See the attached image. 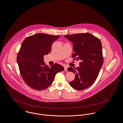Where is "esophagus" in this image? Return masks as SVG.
<instances>
[{
  "mask_svg": "<svg viewBox=\"0 0 123 123\" xmlns=\"http://www.w3.org/2000/svg\"><path fill=\"white\" fill-rule=\"evenodd\" d=\"M64 70L65 71H67L68 70V67L67 66H64Z\"/></svg>",
  "mask_w": 123,
  "mask_h": 123,
  "instance_id": "esophagus-1",
  "label": "esophagus"
}]
</instances>
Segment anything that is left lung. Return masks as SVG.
<instances>
[{
    "label": "left lung",
    "mask_w": 123,
    "mask_h": 123,
    "mask_svg": "<svg viewBox=\"0 0 123 123\" xmlns=\"http://www.w3.org/2000/svg\"><path fill=\"white\" fill-rule=\"evenodd\" d=\"M73 43V58L80 60L79 67L68 70L75 74L70 82L74 89L83 90L90 87L97 79L103 64L102 46L98 37L90 33H79L64 36Z\"/></svg>",
    "instance_id": "left-lung-1"
}]
</instances>
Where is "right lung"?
<instances>
[{
  "mask_svg": "<svg viewBox=\"0 0 123 123\" xmlns=\"http://www.w3.org/2000/svg\"><path fill=\"white\" fill-rule=\"evenodd\" d=\"M60 36L38 33L26 37L17 55L20 72L25 83L37 90L46 89L52 84L55 74L64 70L58 64L46 66L43 56L51 51L52 43Z\"/></svg>",
  "mask_w": 123,
  "mask_h": 123,
  "instance_id": "1",
  "label": "right lung"
}]
</instances>
